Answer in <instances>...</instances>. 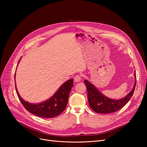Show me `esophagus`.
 <instances>
[{
    "mask_svg": "<svg viewBox=\"0 0 147 147\" xmlns=\"http://www.w3.org/2000/svg\"><path fill=\"white\" fill-rule=\"evenodd\" d=\"M74 80L75 82H80L81 80V77H80V76H79V75L76 76L74 77Z\"/></svg>",
    "mask_w": 147,
    "mask_h": 147,
    "instance_id": "34e87169",
    "label": "esophagus"
}]
</instances>
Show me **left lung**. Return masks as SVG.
<instances>
[{
  "instance_id": "1",
  "label": "left lung",
  "mask_w": 147,
  "mask_h": 147,
  "mask_svg": "<svg viewBox=\"0 0 147 147\" xmlns=\"http://www.w3.org/2000/svg\"><path fill=\"white\" fill-rule=\"evenodd\" d=\"M135 83L133 88L124 98L119 99H113L105 96L98 88L87 80L84 83L87 88L88 99L90 107L95 112L101 114H108L117 111L124 107L132 98L136 86V73L134 72Z\"/></svg>"
}]
</instances>
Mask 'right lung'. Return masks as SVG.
Listing matches in <instances>:
<instances>
[{"instance_id": "1", "label": "right lung", "mask_w": 147, "mask_h": 147, "mask_svg": "<svg viewBox=\"0 0 147 147\" xmlns=\"http://www.w3.org/2000/svg\"><path fill=\"white\" fill-rule=\"evenodd\" d=\"M21 59V58L20 59ZM20 59L18 61V63H20ZM15 83L17 95L21 102L28 111L38 117L52 118L57 116L65 109L69 92L73 86V79H69L64 83L54 95L48 99L37 104H33L26 101L25 100L21 98L17 90L16 83L15 82Z\"/></svg>"}]
</instances>
